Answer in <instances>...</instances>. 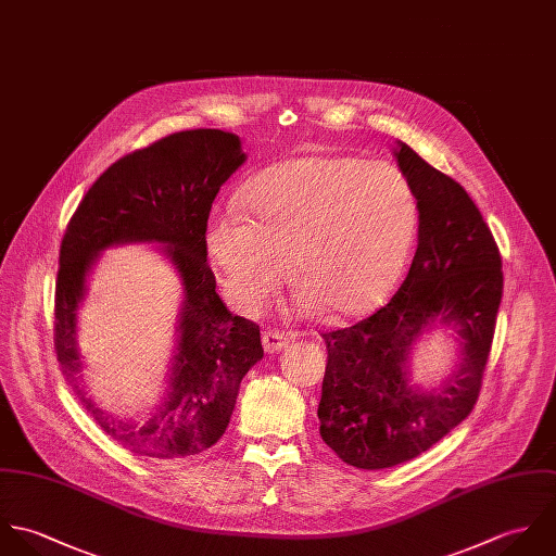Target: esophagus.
Here are the masks:
<instances>
[{
	"label": "esophagus",
	"instance_id": "34e87169",
	"mask_svg": "<svg viewBox=\"0 0 556 556\" xmlns=\"http://www.w3.org/2000/svg\"><path fill=\"white\" fill-rule=\"evenodd\" d=\"M262 343H264V350L268 354H277V352H281L288 345V337L279 333V331H264L262 333Z\"/></svg>",
	"mask_w": 556,
	"mask_h": 556
}]
</instances>
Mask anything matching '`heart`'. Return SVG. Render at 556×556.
<instances>
[{"instance_id": "heart-1", "label": "heart", "mask_w": 556, "mask_h": 556, "mask_svg": "<svg viewBox=\"0 0 556 556\" xmlns=\"http://www.w3.org/2000/svg\"><path fill=\"white\" fill-rule=\"evenodd\" d=\"M249 215L225 206L206 225L208 255L229 305L260 312L290 275L303 314L333 320L374 312L410 257L419 202L391 163L305 154L260 172L244 191Z\"/></svg>"}]
</instances>
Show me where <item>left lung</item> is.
<instances>
[{"instance_id":"8db88e82","label":"left lung","mask_w":556,"mask_h":556,"mask_svg":"<svg viewBox=\"0 0 556 556\" xmlns=\"http://www.w3.org/2000/svg\"><path fill=\"white\" fill-rule=\"evenodd\" d=\"M419 202L417 251L395 296L358 325L325 334L320 437L350 466L380 470L444 439L472 410L503 296L501 253L468 193L410 146L393 148ZM448 326L458 363L437 388L412 382L424 333Z\"/></svg>"}]
</instances>
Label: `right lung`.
Wrapping results in <instances>:
<instances>
[{
    "label": "right lung",
    "instance_id": "add662e5",
    "mask_svg": "<svg viewBox=\"0 0 556 556\" xmlns=\"http://www.w3.org/2000/svg\"><path fill=\"white\" fill-rule=\"evenodd\" d=\"M244 161L240 137L219 128L163 137L115 161L62 238L53 329L62 374L113 441L139 455L174 459L211 448L229 424L240 380L264 356L260 329L227 312L206 262L213 202ZM119 243H156L184 283L168 389L141 420L117 418L87 395L76 345L87 277L102 251Z\"/></svg>",
    "mask_w": 556,
    "mask_h": 556
}]
</instances>
